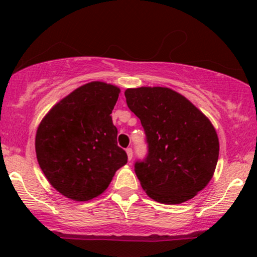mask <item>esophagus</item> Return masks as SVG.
Returning a JSON list of instances; mask_svg holds the SVG:
<instances>
[{"mask_svg":"<svg viewBox=\"0 0 257 257\" xmlns=\"http://www.w3.org/2000/svg\"><path fill=\"white\" fill-rule=\"evenodd\" d=\"M125 151H126V155H128V159H129V161H131V159L133 158V150H132V147H128V149H126Z\"/></svg>","mask_w":257,"mask_h":257,"instance_id":"1","label":"esophagus"}]
</instances>
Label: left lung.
Segmentation results:
<instances>
[{
  "label": "left lung",
  "mask_w": 257,
  "mask_h": 257,
  "mask_svg": "<svg viewBox=\"0 0 257 257\" xmlns=\"http://www.w3.org/2000/svg\"><path fill=\"white\" fill-rule=\"evenodd\" d=\"M124 95L146 134L147 155L134 170L147 196L163 204L193 198L213 178L219 159L210 120L169 88H129Z\"/></svg>",
  "instance_id": "obj_1"
}]
</instances>
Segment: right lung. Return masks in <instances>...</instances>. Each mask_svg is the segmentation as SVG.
<instances>
[{"mask_svg": "<svg viewBox=\"0 0 257 257\" xmlns=\"http://www.w3.org/2000/svg\"><path fill=\"white\" fill-rule=\"evenodd\" d=\"M119 88L90 82L73 90L38 125L36 156L47 180L63 196L90 200L110 185L128 161L117 145L112 113Z\"/></svg>", "mask_w": 257, "mask_h": 257, "instance_id": "1", "label": "right lung"}]
</instances>
